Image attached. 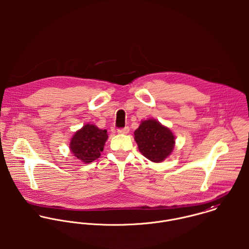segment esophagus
I'll return each instance as SVG.
<instances>
[{
	"label": "esophagus",
	"mask_w": 249,
	"mask_h": 249,
	"mask_svg": "<svg viewBox=\"0 0 249 249\" xmlns=\"http://www.w3.org/2000/svg\"><path fill=\"white\" fill-rule=\"evenodd\" d=\"M128 132H129V127L128 126L118 129V133H120V134H127Z\"/></svg>",
	"instance_id": "obj_1"
}]
</instances>
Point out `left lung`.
Returning <instances> with one entry per match:
<instances>
[{"label":"left lung","instance_id":"left-lung-1","mask_svg":"<svg viewBox=\"0 0 249 249\" xmlns=\"http://www.w3.org/2000/svg\"><path fill=\"white\" fill-rule=\"evenodd\" d=\"M134 139L142 155L155 163H160L171 155L176 143L172 130L153 119L141 122L134 131Z\"/></svg>","mask_w":249,"mask_h":249}]
</instances>
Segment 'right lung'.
<instances>
[{
  "instance_id": "1",
  "label": "right lung",
  "mask_w": 249,
  "mask_h": 249,
  "mask_svg": "<svg viewBox=\"0 0 249 249\" xmlns=\"http://www.w3.org/2000/svg\"><path fill=\"white\" fill-rule=\"evenodd\" d=\"M107 138V130L87 124L72 135L69 147L77 159L91 163L101 156Z\"/></svg>"
}]
</instances>
